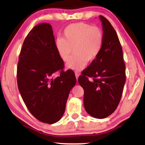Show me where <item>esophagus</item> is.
<instances>
[{"instance_id": "obj_1", "label": "esophagus", "mask_w": 145, "mask_h": 145, "mask_svg": "<svg viewBox=\"0 0 145 145\" xmlns=\"http://www.w3.org/2000/svg\"><path fill=\"white\" fill-rule=\"evenodd\" d=\"M75 75L76 78H77V80L78 78V76H79V74H78V73H77V72H75Z\"/></svg>"}]
</instances>
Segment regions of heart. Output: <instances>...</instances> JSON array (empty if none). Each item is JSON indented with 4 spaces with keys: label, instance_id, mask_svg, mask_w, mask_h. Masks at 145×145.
I'll return each mask as SVG.
<instances>
[{
    "label": "heart",
    "instance_id": "obj_1",
    "mask_svg": "<svg viewBox=\"0 0 145 145\" xmlns=\"http://www.w3.org/2000/svg\"><path fill=\"white\" fill-rule=\"evenodd\" d=\"M104 44V34L99 27L78 22L70 24L63 31V38L56 41L58 54L63 61H67V67L81 70L87 63L95 61L101 52Z\"/></svg>",
    "mask_w": 145,
    "mask_h": 145
}]
</instances>
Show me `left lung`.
<instances>
[{
    "label": "left lung",
    "mask_w": 145,
    "mask_h": 145,
    "mask_svg": "<svg viewBox=\"0 0 145 145\" xmlns=\"http://www.w3.org/2000/svg\"><path fill=\"white\" fill-rule=\"evenodd\" d=\"M104 44L99 56L82 71L78 78L84 89L86 111L96 118L113 112L121 100L126 80L121 43L109 20L102 15Z\"/></svg>",
    "instance_id": "1"
}]
</instances>
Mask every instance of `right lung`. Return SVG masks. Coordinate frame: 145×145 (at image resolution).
<instances>
[{
	"label": "right lung",
	"mask_w": 145,
	"mask_h": 145,
	"mask_svg": "<svg viewBox=\"0 0 145 145\" xmlns=\"http://www.w3.org/2000/svg\"><path fill=\"white\" fill-rule=\"evenodd\" d=\"M56 47L52 26L40 24L24 41L17 66V84L29 112L45 123L58 121L65 111L69 93L76 83L74 72H65ZM60 74L53 78L56 72Z\"/></svg>",
	"instance_id": "right-lung-1"
}]
</instances>
